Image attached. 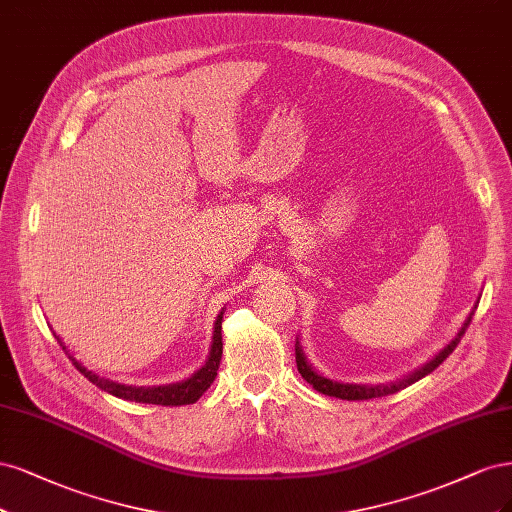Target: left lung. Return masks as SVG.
Here are the masks:
<instances>
[{"label": "left lung", "mask_w": 512, "mask_h": 512, "mask_svg": "<svg viewBox=\"0 0 512 512\" xmlns=\"http://www.w3.org/2000/svg\"><path fill=\"white\" fill-rule=\"evenodd\" d=\"M476 304H478V302H476ZM474 308H476V306H474ZM474 308L470 310V315L466 317L464 325L459 327L457 336H455L447 346H444V349H442L440 353H436L430 361H427V364H423V366L417 368L415 372H410V374L398 378V381H393V383H383V385H357V383L332 381V378H327V376H323L321 372H317L315 368H312V364H310L306 353H304V349H302L300 338L295 340V364H298V370H300V374L304 376V381L310 383L312 387H315V389H317L319 393H323V395H332V398H340V400H372V398H383V395L398 393L400 389H404V387H408V385H412V383H417L419 378H423V376H427L430 372H434V370L442 364V361L447 359V357L455 351V346L459 344L461 336L466 334V329H468V325H470V321H472V315H474Z\"/></svg>", "instance_id": "left-lung-1"}]
</instances>
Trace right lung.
Instances as JSON below:
<instances>
[{
	"mask_svg": "<svg viewBox=\"0 0 512 512\" xmlns=\"http://www.w3.org/2000/svg\"><path fill=\"white\" fill-rule=\"evenodd\" d=\"M221 321H223V310L217 315V321H214L212 327V342L208 349V357L204 361V366L193 372L185 381L178 383H170V385H153V387H136V385H125L119 381H110L106 376H100L97 372L89 370L87 366H82L80 361L74 357V353H70L65 342L53 332V336L57 338V342L61 344V349L65 351V355L70 357V361L74 364V368L85 374V378L100 387L102 391H108L114 398H123V400H131V402H140V404H161V406H185V404H195L197 400L202 398V393L212 385L214 376H217L219 364H221V355H223V338H221Z\"/></svg>",
	"mask_w": 512,
	"mask_h": 512,
	"instance_id": "add662e5",
	"label": "right lung"
}]
</instances>
